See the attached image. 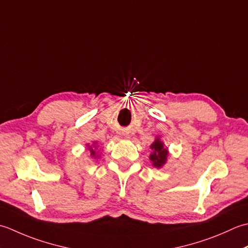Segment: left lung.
I'll return each instance as SVG.
<instances>
[{"mask_svg": "<svg viewBox=\"0 0 248 248\" xmlns=\"http://www.w3.org/2000/svg\"><path fill=\"white\" fill-rule=\"evenodd\" d=\"M151 148L154 150V152L150 155V159L153 161V165L155 167L159 168L167 160L168 152H167V150L164 148V143L159 141V139H156L155 142L151 145Z\"/></svg>", "mask_w": 248, "mask_h": 248, "instance_id": "1", "label": "left lung"}]
</instances>
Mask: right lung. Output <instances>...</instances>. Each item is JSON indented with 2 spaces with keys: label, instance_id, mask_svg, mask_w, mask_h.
<instances>
[{
  "label": "right lung",
  "instance_id": "right-lung-1",
  "mask_svg": "<svg viewBox=\"0 0 248 248\" xmlns=\"http://www.w3.org/2000/svg\"><path fill=\"white\" fill-rule=\"evenodd\" d=\"M90 151H91V155H92V156H94V155H95V151H93V150H91V149H90Z\"/></svg>",
  "mask_w": 248,
  "mask_h": 248
}]
</instances>
